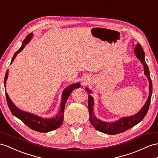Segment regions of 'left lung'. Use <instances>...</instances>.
I'll list each match as a JSON object with an SVG mask.
<instances>
[{"mask_svg":"<svg viewBox=\"0 0 158 158\" xmlns=\"http://www.w3.org/2000/svg\"><path fill=\"white\" fill-rule=\"evenodd\" d=\"M134 46V44H133ZM134 52L141 63L143 65L144 74L147 77L149 81V96L148 100L145 102L143 107L136 114L129 117H123L121 119L117 120L114 122H106L97 118L94 115V98L91 96V90L89 89L87 87L85 88L86 91L89 93L88 95V108L89 112V121L93 126L101 132L106 133L108 135H115L120 133H123L127 129L135 126V125L139 123L142 120L145 116L146 115L148 111L149 104H150L152 95V82L149 75V71L148 64L145 60V53L142 47L139 43L136 44L134 47Z\"/></svg>","mask_w":158,"mask_h":158,"instance_id":"obj_1","label":"left lung"}]
</instances>
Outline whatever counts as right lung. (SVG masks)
Listing matches in <instances>:
<instances>
[{"instance_id": "add662e5", "label": "right lung", "mask_w": 158, "mask_h": 158, "mask_svg": "<svg viewBox=\"0 0 158 158\" xmlns=\"http://www.w3.org/2000/svg\"><path fill=\"white\" fill-rule=\"evenodd\" d=\"M33 35L32 33L28 35L25 39L23 40L21 47H20L19 49L15 52L14 56H13L11 60L10 64L13 62L16 56L18 53L22 51L25 47L27 45L31 39L33 38ZM8 75H9V70H7L5 77V82L4 85L5 87L6 90V83L8 79ZM81 87V84L79 83H75L70 85L69 86L66 87L63 91L62 97H61V103H60V106L59 109V111L53 118H44L42 117L36 115L35 114H31L29 112L24 111L21 110H20L17 107H16L15 105L13 103L10 98L8 95L6 91V98L8 106H9L10 110L12 114H13L15 117H17L20 120H21L23 122L27 125L28 127H29L31 129H33L35 131L38 132L42 133H47L51 131H53L55 129H57L60 125L63 123V116H64V109L65 107V103L67 100L69 98V95L71 94V92L77 88H79Z\"/></svg>"}]
</instances>
